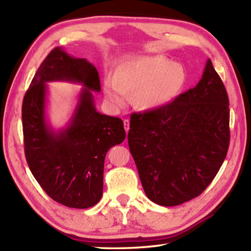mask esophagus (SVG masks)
Wrapping results in <instances>:
<instances>
[{"label": "esophagus", "mask_w": 251, "mask_h": 251, "mask_svg": "<svg viewBox=\"0 0 251 251\" xmlns=\"http://www.w3.org/2000/svg\"><path fill=\"white\" fill-rule=\"evenodd\" d=\"M124 128L126 132H128L129 130V121L128 120H124Z\"/></svg>", "instance_id": "1"}]
</instances>
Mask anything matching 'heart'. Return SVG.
<instances>
[{
  "instance_id": "b5f03b06",
  "label": "heart",
  "mask_w": 251,
  "mask_h": 251,
  "mask_svg": "<svg viewBox=\"0 0 251 251\" xmlns=\"http://www.w3.org/2000/svg\"><path fill=\"white\" fill-rule=\"evenodd\" d=\"M186 82V71L168 58L138 56L120 62L114 77H105L104 98L112 108L120 109L132 94L137 108L152 111L163 108L177 97Z\"/></svg>"
}]
</instances>
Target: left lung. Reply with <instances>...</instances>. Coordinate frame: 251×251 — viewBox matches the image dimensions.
Wrapping results in <instances>:
<instances>
[{
	"label": "left lung",
	"instance_id": "1",
	"mask_svg": "<svg viewBox=\"0 0 251 251\" xmlns=\"http://www.w3.org/2000/svg\"><path fill=\"white\" fill-rule=\"evenodd\" d=\"M228 125L227 94L210 59L194 88L131 114L128 146L148 199L169 207L199 196L225 162Z\"/></svg>",
	"mask_w": 251,
	"mask_h": 251
}]
</instances>
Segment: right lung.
Listing matches in <instances>:
<instances>
[{
    "mask_svg": "<svg viewBox=\"0 0 251 251\" xmlns=\"http://www.w3.org/2000/svg\"><path fill=\"white\" fill-rule=\"evenodd\" d=\"M82 84L67 125L55 130L47 120V82ZM101 90L99 74L85 58H74L62 47L52 50L32 79L23 102L26 163L46 194L67 207L85 209L102 196L104 158L125 140L119 117L96 110L94 93Z\"/></svg>",
    "mask_w": 251,
    "mask_h": 251,
    "instance_id": "right-lung-1",
    "label": "right lung"
}]
</instances>
